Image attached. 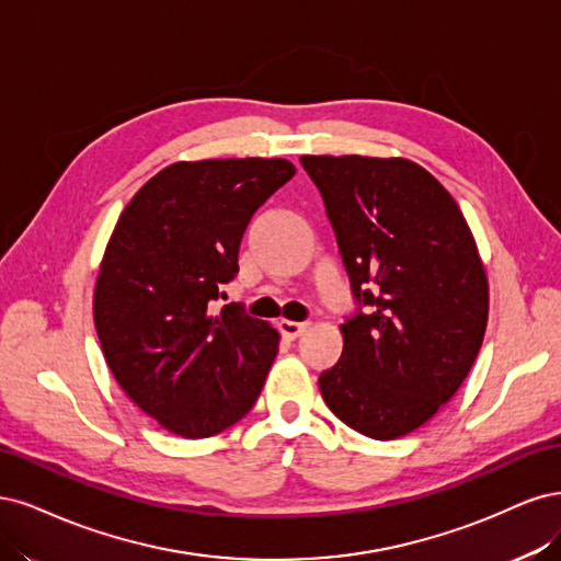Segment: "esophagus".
<instances>
[{
	"label": "esophagus",
	"instance_id": "34e87169",
	"mask_svg": "<svg viewBox=\"0 0 561 561\" xmlns=\"http://www.w3.org/2000/svg\"><path fill=\"white\" fill-rule=\"evenodd\" d=\"M277 329H279V333H282L284 337L296 340V337H300V335L305 333L307 323H305V321H288V319H282V321L277 323Z\"/></svg>",
	"mask_w": 561,
	"mask_h": 561
}]
</instances>
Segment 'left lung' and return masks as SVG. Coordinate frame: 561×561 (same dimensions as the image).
Returning <instances> with one entry per match:
<instances>
[{"label":"left lung","instance_id":"8db88e82","mask_svg":"<svg viewBox=\"0 0 561 561\" xmlns=\"http://www.w3.org/2000/svg\"><path fill=\"white\" fill-rule=\"evenodd\" d=\"M323 197L356 312L319 375L337 420L393 440L436 414L480 352L490 291L459 205L405 158L302 156Z\"/></svg>","mask_w":561,"mask_h":561}]
</instances>
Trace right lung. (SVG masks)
Here are the masks:
<instances>
[{
  "mask_svg": "<svg viewBox=\"0 0 561 561\" xmlns=\"http://www.w3.org/2000/svg\"><path fill=\"white\" fill-rule=\"evenodd\" d=\"M296 174L284 158L174 162L123 209L95 284V329L130 401L184 438H209L254 408L279 333L242 305L209 314L238 275L256 209Z\"/></svg>",
  "mask_w": 561,
  "mask_h": 561,
  "instance_id": "right-lung-1",
  "label": "right lung"
}]
</instances>
